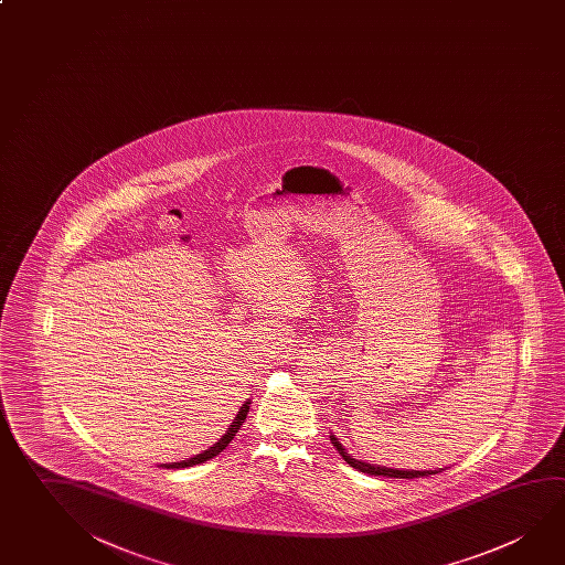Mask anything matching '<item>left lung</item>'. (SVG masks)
<instances>
[{
    "instance_id": "obj_1",
    "label": "left lung",
    "mask_w": 565,
    "mask_h": 565,
    "mask_svg": "<svg viewBox=\"0 0 565 565\" xmlns=\"http://www.w3.org/2000/svg\"><path fill=\"white\" fill-rule=\"evenodd\" d=\"M329 438H331V445L335 446L337 452L343 456V460H345L347 465L353 466V468H356L359 472H365V475L369 476H386V478H423V476L438 475V472H443V468H440V470H398V468L369 465V462H363V460H355V458H351L345 448L341 446V443L337 440L335 435H331Z\"/></svg>"
}]
</instances>
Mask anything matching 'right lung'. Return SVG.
<instances>
[{"label":"right lung","instance_id":"obj_1","mask_svg":"<svg viewBox=\"0 0 565 565\" xmlns=\"http://www.w3.org/2000/svg\"><path fill=\"white\" fill-rule=\"evenodd\" d=\"M249 413V401H246L244 405L239 406L238 415L234 418V423L230 425L228 430H226V435L220 438L216 445L210 446L209 450H204V452H200V455L194 456V458H189V460H182V462H172V465H162L164 468H189V466L202 465V462H206L210 458H214V456H218L226 446L232 443V438L236 436V433L239 430V426L242 423L246 420V416Z\"/></svg>","mask_w":565,"mask_h":565}]
</instances>
